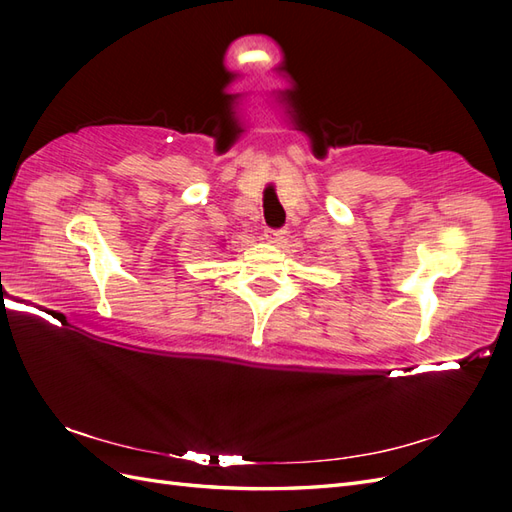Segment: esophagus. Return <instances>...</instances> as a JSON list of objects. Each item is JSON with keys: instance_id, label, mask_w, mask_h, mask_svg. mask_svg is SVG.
I'll return each mask as SVG.
<instances>
[{"instance_id": "esophagus-1", "label": "esophagus", "mask_w": 512, "mask_h": 512, "mask_svg": "<svg viewBox=\"0 0 512 512\" xmlns=\"http://www.w3.org/2000/svg\"><path fill=\"white\" fill-rule=\"evenodd\" d=\"M286 235V230L282 228H265V237L271 241V243H280Z\"/></svg>"}]
</instances>
